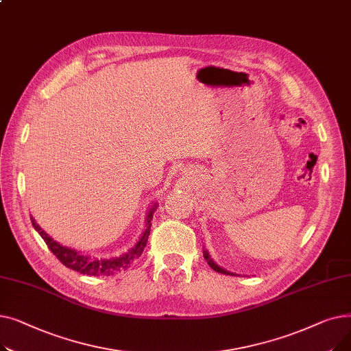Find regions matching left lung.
Wrapping results in <instances>:
<instances>
[{"label":"left lung","instance_id":"obj_1","mask_svg":"<svg viewBox=\"0 0 351 351\" xmlns=\"http://www.w3.org/2000/svg\"><path fill=\"white\" fill-rule=\"evenodd\" d=\"M205 259L208 261V263H209V266L213 269V270H216V271H219V273H223V274H232V273H229V271H226L225 269H222L220 266H217L210 257H209V254H208V252H205Z\"/></svg>","mask_w":351,"mask_h":351}]
</instances>
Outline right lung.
Listing matches in <instances>:
<instances>
[{
  "instance_id": "obj_1",
  "label": "right lung",
  "mask_w": 351,
  "mask_h": 351,
  "mask_svg": "<svg viewBox=\"0 0 351 351\" xmlns=\"http://www.w3.org/2000/svg\"><path fill=\"white\" fill-rule=\"evenodd\" d=\"M156 208H158V205L155 204L151 208L149 213H147L146 228H145L141 239L136 242V245L128 253H125L119 257H115V259H104V261L92 259V257L80 254L73 249H69V247H65V246L57 243L38 225H36V222L32 217H31V222H32V226L35 228V230L41 234V237L44 239V242L47 243L48 249L55 254V257H57V259L64 266L75 270V271H80L82 274H88V276H101V274L109 276V274H114L115 271L126 270L129 266L132 265V262L136 259V257H139L142 254V252L146 246V242H147V237H149V233H151V226H152L151 220L154 217V212Z\"/></svg>"
}]
</instances>
